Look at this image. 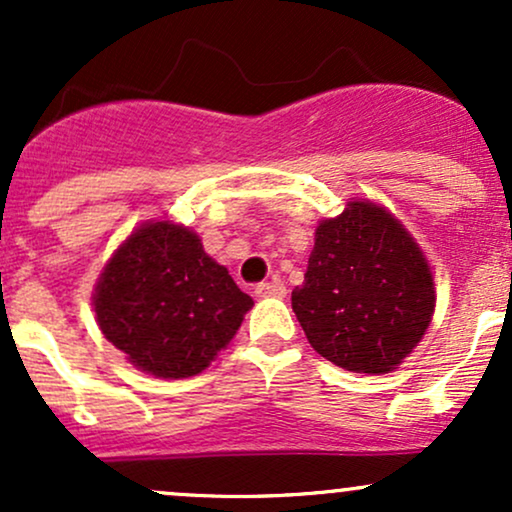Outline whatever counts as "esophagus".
<instances>
[{
  "mask_svg": "<svg viewBox=\"0 0 512 512\" xmlns=\"http://www.w3.org/2000/svg\"><path fill=\"white\" fill-rule=\"evenodd\" d=\"M255 293L260 298H284L286 296V286L281 284V281H262V284H257Z\"/></svg>",
  "mask_w": 512,
  "mask_h": 512,
  "instance_id": "esophagus-1",
  "label": "esophagus"
}]
</instances>
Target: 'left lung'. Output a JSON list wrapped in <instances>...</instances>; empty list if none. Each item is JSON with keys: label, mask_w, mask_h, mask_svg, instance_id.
<instances>
[{"label": "left lung", "mask_w": 512, "mask_h": 512, "mask_svg": "<svg viewBox=\"0 0 512 512\" xmlns=\"http://www.w3.org/2000/svg\"><path fill=\"white\" fill-rule=\"evenodd\" d=\"M293 313L320 356L351 373H390L421 342L436 284L416 240L385 207L349 202L315 228Z\"/></svg>", "instance_id": "obj_1"}]
</instances>
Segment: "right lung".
I'll return each instance as SVG.
<instances>
[{
  "mask_svg": "<svg viewBox=\"0 0 512 512\" xmlns=\"http://www.w3.org/2000/svg\"><path fill=\"white\" fill-rule=\"evenodd\" d=\"M252 298L195 231L146 221L113 252L93 293L101 332L132 366L163 380L202 373L236 337Z\"/></svg>",
  "mask_w": 512,
  "mask_h": 512,
  "instance_id": "obj_1",
  "label": "right lung"
}]
</instances>
